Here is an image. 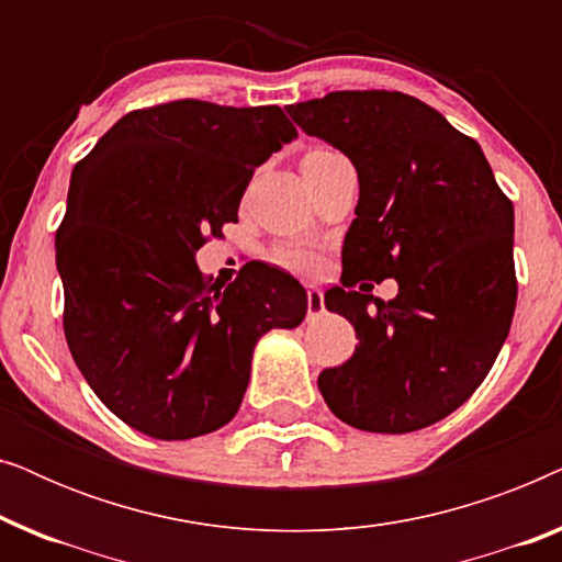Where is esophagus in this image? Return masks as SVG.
Wrapping results in <instances>:
<instances>
[{
  "mask_svg": "<svg viewBox=\"0 0 562 562\" xmlns=\"http://www.w3.org/2000/svg\"><path fill=\"white\" fill-rule=\"evenodd\" d=\"M306 314H310V319L325 314V294L314 286L306 289Z\"/></svg>",
  "mask_w": 562,
  "mask_h": 562,
  "instance_id": "34e87169",
  "label": "esophagus"
}]
</instances>
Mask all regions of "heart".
<instances>
[{"mask_svg":"<svg viewBox=\"0 0 562 562\" xmlns=\"http://www.w3.org/2000/svg\"><path fill=\"white\" fill-rule=\"evenodd\" d=\"M329 148L325 145H317V148H310L304 153V156H312V153H327ZM273 260L283 268H289V271H299V273H310L314 268L319 266V256L317 250L312 248V245L306 243H286L281 245V248L273 250Z\"/></svg>","mask_w":562,"mask_h":562,"instance_id":"obj_1","label":"heart"}]
</instances>
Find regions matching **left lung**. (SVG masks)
I'll use <instances>...</instances> for the list:
<instances>
[{"label":"left lung","mask_w":562,"mask_h":562,"mask_svg":"<svg viewBox=\"0 0 562 562\" xmlns=\"http://www.w3.org/2000/svg\"><path fill=\"white\" fill-rule=\"evenodd\" d=\"M286 112L340 148L360 183L342 286L325 294L358 345L319 373L322 396L366 432L435 425L471 398L509 335L514 206L481 145L402 91H333ZM363 278H396L400 294L391 303L363 295Z\"/></svg>","instance_id":"obj_1"}]
</instances>
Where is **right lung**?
Masks as SVG:
<instances>
[{
    "label": "right lung",
    "instance_id": "obj_1",
    "mask_svg": "<svg viewBox=\"0 0 562 562\" xmlns=\"http://www.w3.org/2000/svg\"><path fill=\"white\" fill-rule=\"evenodd\" d=\"M296 137L281 106L179 99L135 110L74 166L56 233L68 350L112 414L156 440H191L240 409L252 348L296 327L306 291L252 263L229 286L194 252L237 222L260 164Z\"/></svg>",
    "mask_w": 562,
    "mask_h": 562
}]
</instances>
